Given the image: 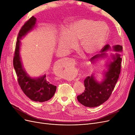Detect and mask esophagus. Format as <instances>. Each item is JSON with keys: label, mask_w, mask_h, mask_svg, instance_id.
Listing matches in <instances>:
<instances>
[{"label": "esophagus", "mask_w": 135, "mask_h": 135, "mask_svg": "<svg viewBox=\"0 0 135 135\" xmlns=\"http://www.w3.org/2000/svg\"><path fill=\"white\" fill-rule=\"evenodd\" d=\"M65 65H66V66H73L75 65V60H74L73 59H68L66 60H65V61H64V62ZM73 75V74L72 72H69V73H68L66 76L67 77H69L71 78L72 77Z\"/></svg>", "instance_id": "obj_1"}]
</instances>
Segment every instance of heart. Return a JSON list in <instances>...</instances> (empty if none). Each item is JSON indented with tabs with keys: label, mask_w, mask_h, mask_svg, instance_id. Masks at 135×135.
<instances>
[{
	"label": "heart",
	"mask_w": 135,
	"mask_h": 135,
	"mask_svg": "<svg viewBox=\"0 0 135 135\" xmlns=\"http://www.w3.org/2000/svg\"><path fill=\"white\" fill-rule=\"evenodd\" d=\"M107 24L91 20H80L73 23L68 31L60 34L59 46L67 51L75 48V41L80 40L81 48L89 55L99 52L105 46L109 35Z\"/></svg>",
	"instance_id": "1"
}]
</instances>
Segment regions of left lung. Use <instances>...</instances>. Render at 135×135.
Masks as SVG:
<instances>
[{"instance_id": "obj_1", "label": "left lung", "mask_w": 135, "mask_h": 135, "mask_svg": "<svg viewBox=\"0 0 135 135\" xmlns=\"http://www.w3.org/2000/svg\"><path fill=\"white\" fill-rule=\"evenodd\" d=\"M110 48L109 44L105 46L101 50L102 54L96 55L90 59L91 62L94 60L100 57L106 55L105 52ZM114 51L121 52L122 51V46L116 45L114 46ZM113 61L110 62L108 65V70L105 73V79L101 83H98L95 80L93 75L87 76L84 79L85 90L80 95L77 96V99L79 103L86 107L95 108L108 100L111 96L113 89L119 78L121 69L122 59L119 54L112 56Z\"/></svg>"}]
</instances>
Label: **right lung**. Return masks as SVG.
<instances>
[{
  "instance_id": "right-lung-1",
  "label": "right lung",
  "mask_w": 135,
  "mask_h": 135,
  "mask_svg": "<svg viewBox=\"0 0 135 135\" xmlns=\"http://www.w3.org/2000/svg\"><path fill=\"white\" fill-rule=\"evenodd\" d=\"M34 16L24 23L19 31L13 60V66L17 76L18 84L23 93L32 101L44 102L51 99L56 90V85L51 84L44 75L38 78H31L26 74L22 66L20 56V39L33 28L36 23Z\"/></svg>"
}]
</instances>
